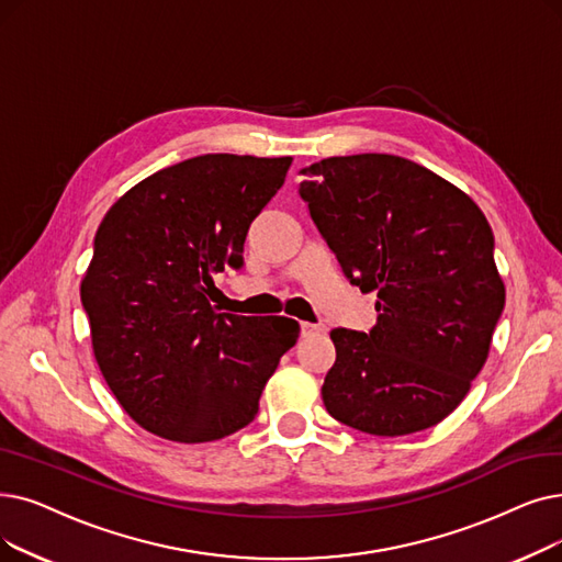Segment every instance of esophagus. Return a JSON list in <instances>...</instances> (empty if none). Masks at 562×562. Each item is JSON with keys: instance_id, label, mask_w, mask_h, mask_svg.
I'll list each match as a JSON object with an SVG mask.
<instances>
[{"instance_id": "1", "label": "esophagus", "mask_w": 562, "mask_h": 562, "mask_svg": "<svg viewBox=\"0 0 562 562\" xmlns=\"http://www.w3.org/2000/svg\"><path fill=\"white\" fill-rule=\"evenodd\" d=\"M319 333H324V326H319V324H310V322H303V324H301V335H303V337L319 335Z\"/></svg>"}]
</instances>
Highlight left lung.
<instances>
[{"label": "left lung", "instance_id": "left-lung-1", "mask_svg": "<svg viewBox=\"0 0 562 562\" xmlns=\"http://www.w3.org/2000/svg\"><path fill=\"white\" fill-rule=\"evenodd\" d=\"M301 175L341 271L376 291L370 333L330 330L326 411L374 436L438 425L480 374L505 305L490 223L467 192L400 156H333Z\"/></svg>", "mask_w": 562, "mask_h": 562}]
</instances>
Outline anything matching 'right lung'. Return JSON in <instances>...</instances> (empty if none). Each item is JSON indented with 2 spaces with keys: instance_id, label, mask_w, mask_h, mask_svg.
<instances>
[{
  "instance_id": "add662e5",
  "label": "right lung",
  "mask_w": 562,
  "mask_h": 562,
  "mask_svg": "<svg viewBox=\"0 0 562 562\" xmlns=\"http://www.w3.org/2000/svg\"><path fill=\"white\" fill-rule=\"evenodd\" d=\"M291 160L198 156L146 177L105 213L80 296L101 374L146 431L209 443L250 425L296 345L294 319L211 305L213 276L243 263L250 223Z\"/></svg>"
}]
</instances>
